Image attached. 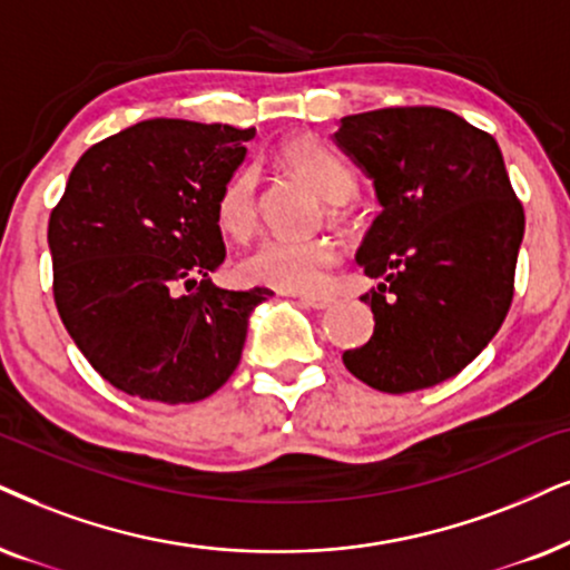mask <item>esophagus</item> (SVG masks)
I'll list each match as a JSON object with an SVG mask.
<instances>
[{
  "label": "esophagus",
  "instance_id": "34e87169",
  "mask_svg": "<svg viewBox=\"0 0 570 570\" xmlns=\"http://www.w3.org/2000/svg\"><path fill=\"white\" fill-rule=\"evenodd\" d=\"M299 302H302V305H305V307L326 309L334 299H331L328 294H299Z\"/></svg>",
  "mask_w": 570,
  "mask_h": 570
}]
</instances>
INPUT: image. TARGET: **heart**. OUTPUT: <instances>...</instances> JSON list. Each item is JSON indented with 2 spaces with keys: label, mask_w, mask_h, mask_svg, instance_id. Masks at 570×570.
<instances>
[{
  "label": "heart",
  "mask_w": 570,
  "mask_h": 570,
  "mask_svg": "<svg viewBox=\"0 0 570 570\" xmlns=\"http://www.w3.org/2000/svg\"><path fill=\"white\" fill-rule=\"evenodd\" d=\"M281 157L294 176H299L323 199L331 202L334 218H350V199L357 191V178L336 149L313 136H302V139L286 144ZM215 218H218L223 234L234 236V239H247L255 232L257 220H261L255 168L247 165L226 178L218 191V202H215ZM336 257V242L328 236H313V239L271 236L244 257L239 271L252 284L273 286L281 292H315L326 284Z\"/></svg>",
  "instance_id": "b5f03b06"
}]
</instances>
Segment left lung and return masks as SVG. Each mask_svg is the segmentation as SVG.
<instances>
[{
	"instance_id": "obj_1",
	"label": "left lung",
	"mask_w": 570,
	"mask_h": 570,
	"mask_svg": "<svg viewBox=\"0 0 570 570\" xmlns=\"http://www.w3.org/2000/svg\"><path fill=\"white\" fill-rule=\"evenodd\" d=\"M334 136L384 207L357 249L381 281L360 297L376 326L344 365L386 394L442 384L492 342L513 302L525 215L500 147L439 107L350 115Z\"/></svg>"
}]
</instances>
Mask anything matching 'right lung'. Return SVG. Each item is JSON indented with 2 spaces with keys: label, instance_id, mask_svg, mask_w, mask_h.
Segmentation results:
<instances>
[{
  "label": "right lung",
  "instance_id": "obj_1",
  "mask_svg": "<svg viewBox=\"0 0 570 570\" xmlns=\"http://www.w3.org/2000/svg\"><path fill=\"white\" fill-rule=\"evenodd\" d=\"M255 128L141 120L86 149L49 215L52 294L91 368L131 397L197 402L242 360L271 289H220L215 202Z\"/></svg>",
  "mask_w": 570,
  "mask_h": 570
}]
</instances>
